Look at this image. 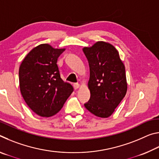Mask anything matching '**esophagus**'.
<instances>
[{
  "instance_id": "1",
  "label": "esophagus",
  "mask_w": 159,
  "mask_h": 159,
  "mask_svg": "<svg viewBox=\"0 0 159 159\" xmlns=\"http://www.w3.org/2000/svg\"><path fill=\"white\" fill-rule=\"evenodd\" d=\"M74 89H78V88H79V87H80V85L79 84V83H74Z\"/></svg>"
}]
</instances>
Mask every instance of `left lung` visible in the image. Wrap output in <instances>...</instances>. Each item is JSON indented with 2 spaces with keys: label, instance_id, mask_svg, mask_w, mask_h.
Segmentation results:
<instances>
[{
  "label": "left lung",
  "instance_id": "obj_1",
  "mask_svg": "<svg viewBox=\"0 0 159 159\" xmlns=\"http://www.w3.org/2000/svg\"><path fill=\"white\" fill-rule=\"evenodd\" d=\"M83 51L90 67V98L84 106L96 116L108 118L127 92L124 64L116 49L105 42L98 41Z\"/></svg>",
  "mask_w": 159,
  "mask_h": 159
}]
</instances>
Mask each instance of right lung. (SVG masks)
I'll return each mask as SVG.
<instances>
[{
	"instance_id": "add662e5",
	"label": "right lung",
	"mask_w": 159,
	"mask_h": 159,
	"mask_svg": "<svg viewBox=\"0 0 159 159\" xmlns=\"http://www.w3.org/2000/svg\"><path fill=\"white\" fill-rule=\"evenodd\" d=\"M64 51L41 44L31 50L20 65L21 95L29 108L40 116L57 114L73 92L71 85L61 79L57 64Z\"/></svg>"
}]
</instances>
